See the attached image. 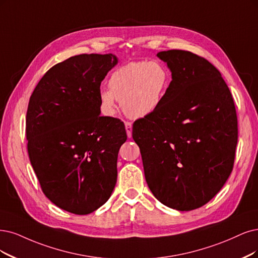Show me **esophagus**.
<instances>
[{"instance_id":"1","label":"esophagus","mask_w":258,"mask_h":258,"mask_svg":"<svg viewBox=\"0 0 258 258\" xmlns=\"http://www.w3.org/2000/svg\"><path fill=\"white\" fill-rule=\"evenodd\" d=\"M125 130H126V133H127V137L131 138L132 137V130H133L132 122H128V121L125 122Z\"/></svg>"}]
</instances>
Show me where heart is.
<instances>
[{"label": "heart", "instance_id": "heart-1", "mask_svg": "<svg viewBox=\"0 0 258 258\" xmlns=\"http://www.w3.org/2000/svg\"><path fill=\"white\" fill-rule=\"evenodd\" d=\"M170 84L171 73L164 63L131 61L111 73L109 89L99 91L100 108L105 114H112L118 100L128 117H147L160 107Z\"/></svg>", "mask_w": 258, "mask_h": 258}]
</instances>
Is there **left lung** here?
Instances as JSON below:
<instances>
[{"label": "left lung", "instance_id": "left-lung-1", "mask_svg": "<svg viewBox=\"0 0 258 258\" xmlns=\"http://www.w3.org/2000/svg\"><path fill=\"white\" fill-rule=\"evenodd\" d=\"M172 81L160 107L133 124L145 176L164 205L188 212L205 205L230 176L238 140L234 100L221 73L204 57L159 52Z\"/></svg>", "mask_w": 258, "mask_h": 258}]
</instances>
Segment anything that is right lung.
I'll return each mask as SVG.
<instances>
[{"mask_svg":"<svg viewBox=\"0 0 258 258\" xmlns=\"http://www.w3.org/2000/svg\"><path fill=\"white\" fill-rule=\"evenodd\" d=\"M112 54H81L53 66L34 89L26 112L27 152L45 197L75 215L106 203L117 183L124 123L100 116L99 91Z\"/></svg>","mask_w":258,"mask_h":258,"instance_id":"obj_1","label":"right lung"}]
</instances>
